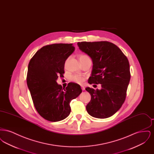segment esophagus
I'll list each match as a JSON object with an SVG mask.
<instances>
[{
    "instance_id": "esophagus-1",
    "label": "esophagus",
    "mask_w": 154,
    "mask_h": 154,
    "mask_svg": "<svg viewBox=\"0 0 154 154\" xmlns=\"http://www.w3.org/2000/svg\"><path fill=\"white\" fill-rule=\"evenodd\" d=\"M81 89H82V91H84V90H85V87H84V86H81Z\"/></svg>"
}]
</instances>
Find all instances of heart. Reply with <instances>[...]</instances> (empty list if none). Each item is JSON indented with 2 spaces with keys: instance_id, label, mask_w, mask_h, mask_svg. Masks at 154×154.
<instances>
[{
  "instance_id": "1",
  "label": "heart",
  "mask_w": 154,
  "mask_h": 154,
  "mask_svg": "<svg viewBox=\"0 0 154 154\" xmlns=\"http://www.w3.org/2000/svg\"><path fill=\"white\" fill-rule=\"evenodd\" d=\"M79 58L80 59V62H82V61H83L85 59H90L88 55L87 54H80L79 56ZM67 61V60H66L65 65H66ZM70 80L71 81L73 82L74 83L78 84H82L85 80V77L83 76V75H79V74H74V75H73L70 77Z\"/></svg>"
}]
</instances>
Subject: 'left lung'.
I'll return each instance as SVG.
<instances>
[{"instance_id": "8db88e82", "label": "left lung", "mask_w": 154, "mask_h": 154, "mask_svg": "<svg viewBox=\"0 0 154 154\" xmlns=\"http://www.w3.org/2000/svg\"><path fill=\"white\" fill-rule=\"evenodd\" d=\"M79 48L91 58L93 69L90 84H101V89L87 87L91 100L88 114L97 118L114 115L124 103L131 79L129 60L116 45L109 42L77 43Z\"/></svg>"}]
</instances>
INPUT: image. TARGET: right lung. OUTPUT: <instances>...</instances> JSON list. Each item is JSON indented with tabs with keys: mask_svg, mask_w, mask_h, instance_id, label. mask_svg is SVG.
<instances>
[{
	"mask_svg": "<svg viewBox=\"0 0 154 154\" xmlns=\"http://www.w3.org/2000/svg\"><path fill=\"white\" fill-rule=\"evenodd\" d=\"M73 44H52L43 47L30 60L26 82L33 104L45 119L57 122L70 113V103L82 92L80 85L69 82L66 88L56 80L63 77L66 59L74 51Z\"/></svg>",
	"mask_w": 154,
	"mask_h": 154,
	"instance_id": "add662e5",
	"label": "right lung"
}]
</instances>
